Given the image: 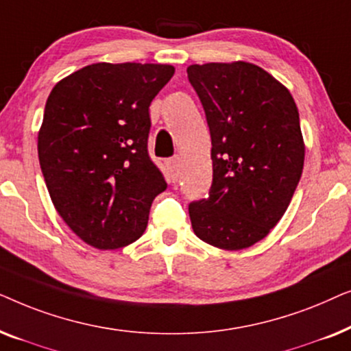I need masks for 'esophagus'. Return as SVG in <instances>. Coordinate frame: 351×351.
<instances>
[{
	"label": "esophagus",
	"mask_w": 351,
	"mask_h": 351,
	"mask_svg": "<svg viewBox=\"0 0 351 351\" xmlns=\"http://www.w3.org/2000/svg\"><path fill=\"white\" fill-rule=\"evenodd\" d=\"M180 162H182V160H180L179 156L171 158V160L167 161V169H169L171 177H172V179H174V180L179 179V174H180Z\"/></svg>",
	"instance_id": "obj_1"
}]
</instances>
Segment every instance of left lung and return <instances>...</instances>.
<instances>
[{"mask_svg":"<svg viewBox=\"0 0 351 351\" xmlns=\"http://www.w3.org/2000/svg\"><path fill=\"white\" fill-rule=\"evenodd\" d=\"M210 131L213 185L189 206L193 232L223 251L262 241L299 184L305 143L289 89L244 60L190 65Z\"/></svg>","mask_w":351,"mask_h":351,"instance_id":"obj_1","label":"left lung"}]
</instances>
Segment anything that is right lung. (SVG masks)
Here are the masks:
<instances>
[{
    "label": "right lung",
    "instance_id": "obj_1",
    "mask_svg": "<svg viewBox=\"0 0 351 351\" xmlns=\"http://www.w3.org/2000/svg\"><path fill=\"white\" fill-rule=\"evenodd\" d=\"M166 64L86 65L51 90L38 156L52 204L80 239L100 251L137 241L166 180L147 152Z\"/></svg>",
    "mask_w": 351,
    "mask_h": 351
}]
</instances>
